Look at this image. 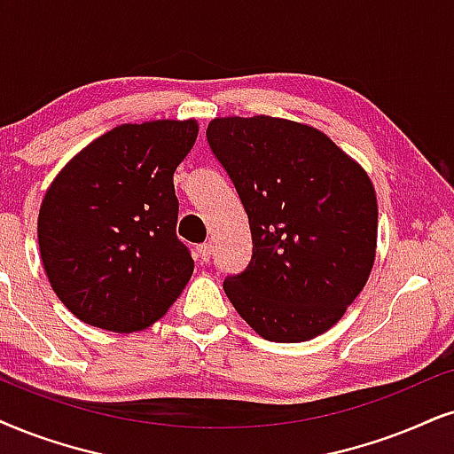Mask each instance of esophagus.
<instances>
[{
  "instance_id": "obj_1",
  "label": "esophagus",
  "mask_w": 454,
  "mask_h": 454,
  "mask_svg": "<svg viewBox=\"0 0 454 454\" xmlns=\"http://www.w3.org/2000/svg\"><path fill=\"white\" fill-rule=\"evenodd\" d=\"M211 254H214V247H211V243H203L197 247V255L203 263H207L211 260Z\"/></svg>"
}]
</instances>
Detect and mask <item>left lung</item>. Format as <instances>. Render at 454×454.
<instances>
[{"mask_svg": "<svg viewBox=\"0 0 454 454\" xmlns=\"http://www.w3.org/2000/svg\"><path fill=\"white\" fill-rule=\"evenodd\" d=\"M207 142L237 188L254 243L243 272L223 280L228 300L268 341L329 331L375 262L369 176L318 129L266 114L214 119Z\"/></svg>", "mask_w": 454, "mask_h": 454, "instance_id": "1", "label": "left lung"}]
</instances>
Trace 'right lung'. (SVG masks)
Listing matches in <instances>:
<instances>
[{
    "mask_svg": "<svg viewBox=\"0 0 454 454\" xmlns=\"http://www.w3.org/2000/svg\"><path fill=\"white\" fill-rule=\"evenodd\" d=\"M197 123H123L85 146L51 182L39 209L42 262L59 300L83 323L142 331L192 277L177 239L174 171Z\"/></svg>",
    "mask_w": 454,
    "mask_h": 454,
    "instance_id": "add662e5",
    "label": "right lung"
}]
</instances>
